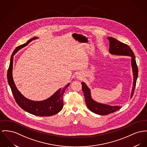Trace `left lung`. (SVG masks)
<instances>
[{"label": "left lung", "mask_w": 147, "mask_h": 147, "mask_svg": "<svg viewBox=\"0 0 147 147\" xmlns=\"http://www.w3.org/2000/svg\"><path fill=\"white\" fill-rule=\"evenodd\" d=\"M108 39L109 40V52L110 54L119 56H127L131 57V63L133 74V85L130 96V98H131L134 94L138 74V69L134 54L127 45L120 42L113 37H108ZM81 84L86 105L92 112L98 115H105L115 112L121 107L118 105L111 106L95 101L91 98L90 90L86 84L84 82H81Z\"/></svg>", "instance_id": "obj_1"}]
</instances>
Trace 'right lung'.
Segmentation results:
<instances>
[{
    "label": "right lung",
    "instance_id": "add662e5",
    "mask_svg": "<svg viewBox=\"0 0 147 147\" xmlns=\"http://www.w3.org/2000/svg\"><path fill=\"white\" fill-rule=\"evenodd\" d=\"M38 37H33L28 40L27 43L18 46L14 51L10 59V65L7 72L8 82L11 92L17 104L24 111L31 114L39 117H49L59 113L63 107L62 96L66 88L69 85L67 84L64 88H59L53 95L49 98L40 101H32L25 98L17 89L12 76L13 64V56L22 48L26 46L28 43Z\"/></svg>",
    "mask_w": 147,
    "mask_h": 147
}]
</instances>
